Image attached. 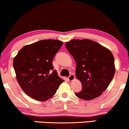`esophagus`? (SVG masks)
<instances>
[{"label":"esophagus","mask_w":129,"mask_h":129,"mask_svg":"<svg viewBox=\"0 0 129 129\" xmlns=\"http://www.w3.org/2000/svg\"><path fill=\"white\" fill-rule=\"evenodd\" d=\"M68 79H69L70 81H72V80H73L74 79H75V76H74L73 74H71L70 75V76L68 77Z\"/></svg>","instance_id":"esophagus-1"}]
</instances>
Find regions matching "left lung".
<instances>
[{
  "mask_svg": "<svg viewBox=\"0 0 129 129\" xmlns=\"http://www.w3.org/2000/svg\"><path fill=\"white\" fill-rule=\"evenodd\" d=\"M66 47L76 63V75L82 90L75 93L85 100L99 97L114 76V58L111 51L98 43L87 39L72 40Z\"/></svg>",
  "mask_w": 129,
  "mask_h": 129,
  "instance_id": "obj_1",
  "label": "left lung"
}]
</instances>
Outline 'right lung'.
<instances>
[{"instance_id":"obj_1","label":"right lung","mask_w":129,"mask_h":129,"mask_svg":"<svg viewBox=\"0 0 129 129\" xmlns=\"http://www.w3.org/2000/svg\"><path fill=\"white\" fill-rule=\"evenodd\" d=\"M62 44L56 40H41L24 46L14 58L18 84L31 98L46 101L55 95L63 82L53 70L52 62Z\"/></svg>"}]
</instances>
